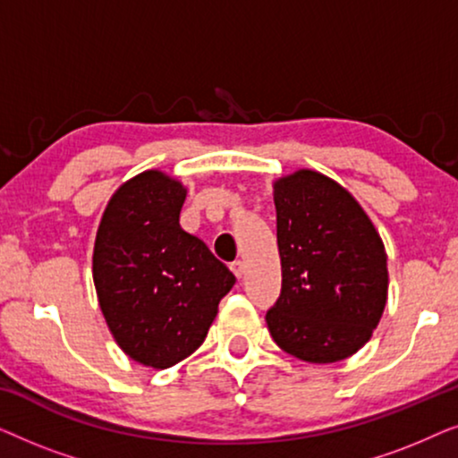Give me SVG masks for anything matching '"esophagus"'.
Wrapping results in <instances>:
<instances>
[{
    "mask_svg": "<svg viewBox=\"0 0 458 458\" xmlns=\"http://www.w3.org/2000/svg\"><path fill=\"white\" fill-rule=\"evenodd\" d=\"M231 271H233V275L237 279H242V275H243V262L242 260H235V262H231Z\"/></svg>",
    "mask_w": 458,
    "mask_h": 458,
    "instance_id": "34e87169",
    "label": "esophagus"
}]
</instances>
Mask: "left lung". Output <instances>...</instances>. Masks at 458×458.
Masks as SVG:
<instances>
[{
    "label": "left lung",
    "instance_id": "8db88e82",
    "mask_svg": "<svg viewBox=\"0 0 458 458\" xmlns=\"http://www.w3.org/2000/svg\"><path fill=\"white\" fill-rule=\"evenodd\" d=\"M281 296L267 312L273 340L300 360L337 362L371 340L387 302V254L352 193L300 168L273 183Z\"/></svg>",
    "mask_w": 458,
    "mask_h": 458
}]
</instances>
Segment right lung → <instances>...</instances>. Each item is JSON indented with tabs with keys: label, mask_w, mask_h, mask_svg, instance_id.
Here are the masks:
<instances>
[{
	"label": "right lung",
	"mask_w": 458,
	"mask_h": 458,
	"mask_svg": "<svg viewBox=\"0 0 458 458\" xmlns=\"http://www.w3.org/2000/svg\"><path fill=\"white\" fill-rule=\"evenodd\" d=\"M187 190L143 171L112 193L93 246V284L112 337L143 367L168 369L202 346L235 275L181 229Z\"/></svg>",
	"instance_id": "right-lung-1"
}]
</instances>
